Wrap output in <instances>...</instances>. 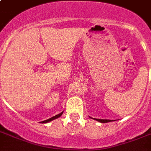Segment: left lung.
Returning <instances> with one entry per match:
<instances>
[{"label":"left lung","instance_id":"left-lung-1","mask_svg":"<svg viewBox=\"0 0 151 151\" xmlns=\"http://www.w3.org/2000/svg\"><path fill=\"white\" fill-rule=\"evenodd\" d=\"M94 120H96L97 122H99L101 123H107V122H113V120H107V119H96V118H94Z\"/></svg>","mask_w":151,"mask_h":151}]
</instances>
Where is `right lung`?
<instances>
[{"mask_svg":"<svg viewBox=\"0 0 151 151\" xmlns=\"http://www.w3.org/2000/svg\"><path fill=\"white\" fill-rule=\"evenodd\" d=\"M63 112L60 113V114H59L55 115V116H54V117H51V118H49V119L45 120V121H43V122H41V123H48V122H51V121H53V120L56 119V118H58V117H60V116H61L62 114H63Z\"/></svg>","mask_w":151,"mask_h":151,"instance_id":"obj_1","label":"right lung"}]
</instances>
